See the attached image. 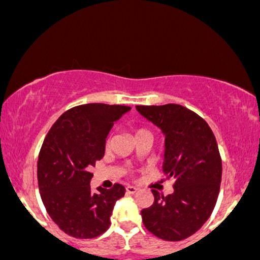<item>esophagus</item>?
Returning a JSON list of instances; mask_svg holds the SVG:
<instances>
[{
  "label": "esophagus",
  "mask_w": 260,
  "mask_h": 260,
  "mask_svg": "<svg viewBox=\"0 0 260 260\" xmlns=\"http://www.w3.org/2000/svg\"><path fill=\"white\" fill-rule=\"evenodd\" d=\"M138 189H139L138 187H135V186H126V193L134 194L138 192Z\"/></svg>",
  "instance_id": "obj_1"
}]
</instances>
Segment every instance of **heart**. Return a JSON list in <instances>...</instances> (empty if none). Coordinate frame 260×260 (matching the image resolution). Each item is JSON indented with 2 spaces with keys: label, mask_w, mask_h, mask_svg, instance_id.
<instances>
[{
  "label": "heart",
  "mask_w": 260,
  "mask_h": 260,
  "mask_svg": "<svg viewBox=\"0 0 260 260\" xmlns=\"http://www.w3.org/2000/svg\"><path fill=\"white\" fill-rule=\"evenodd\" d=\"M141 135H150V133L146 129H136L135 131H134V136H135V138H139V136H141ZM108 142H109V140H107V145H108Z\"/></svg>",
  "instance_id": "heart-1"
}]
</instances>
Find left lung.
<instances>
[{"instance_id": "1", "label": "left lung", "mask_w": 260, "mask_h": 260, "mask_svg": "<svg viewBox=\"0 0 260 260\" xmlns=\"http://www.w3.org/2000/svg\"><path fill=\"white\" fill-rule=\"evenodd\" d=\"M136 110L165 135L162 170L174 178V192L152 189L153 205L141 211L146 230L164 241L188 238L209 218L219 193L222 160L211 127L178 104L136 105Z\"/></svg>"}]
</instances>
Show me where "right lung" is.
Listing matches in <instances>:
<instances>
[{
    "label": "right lung",
    "instance_id": "1",
    "mask_svg": "<svg viewBox=\"0 0 260 260\" xmlns=\"http://www.w3.org/2000/svg\"><path fill=\"white\" fill-rule=\"evenodd\" d=\"M130 109L100 103L74 107L59 116L42 144L37 162L42 202L68 236L95 238L110 225L114 205L125 194V187L115 183L93 193L89 171L104 156L114 121Z\"/></svg>",
    "mask_w": 260,
    "mask_h": 260
}]
</instances>
